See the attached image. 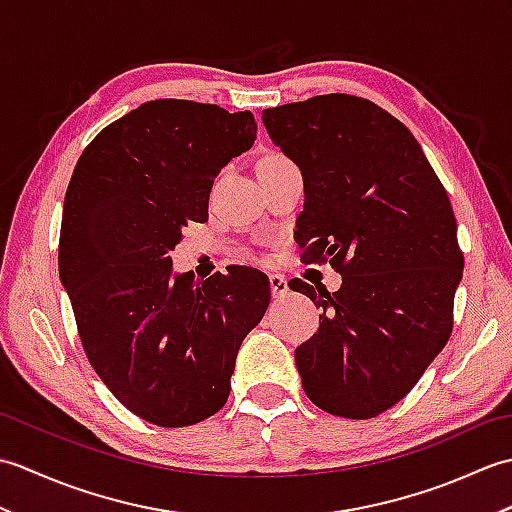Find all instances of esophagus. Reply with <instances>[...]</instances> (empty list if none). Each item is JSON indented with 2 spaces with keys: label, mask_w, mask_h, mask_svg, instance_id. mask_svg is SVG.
<instances>
[{
  "label": "esophagus",
  "mask_w": 512,
  "mask_h": 512,
  "mask_svg": "<svg viewBox=\"0 0 512 512\" xmlns=\"http://www.w3.org/2000/svg\"><path fill=\"white\" fill-rule=\"evenodd\" d=\"M270 292H273V297H275V299L286 297L288 292H290V286H288L286 277H281V275H270Z\"/></svg>",
  "instance_id": "34e87169"
}]
</instances>
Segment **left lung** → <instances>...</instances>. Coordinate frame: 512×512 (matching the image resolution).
<instances>
[{"label":"left lung","instance_id":"left-lung-1","mask_svg":"<svg viewBox=\"0 0 512 512\" xmlns=\"http://www.w3.org/2000/svg\"><path fill=\"white\" fill-rule=\"evenodd\" d=\"M262 121L303 176L301 259L343 275L336 292L292 284L323 310L295 350L301 385L332 416L374 418L449 341L464 257L447 191L409 129L361 96H312Z\"/></svg>","mask_w":512,"mask_h":512}]
</instances>
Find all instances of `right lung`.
<instances>
[{"label":"right lung","mask_w":512,"mask_h":512,"mask_svg":"<svg viewBox=\"0 0 512 512\" xmlns=\"http://www.w3.org/2000/svg\"><path fill=\"white\" fill-rule=\"evenodd\" d=\"M250 112L149 101L85 147L65 191L59 277L94 372L138 418L189 427L224 407L268 277L235 268L202 284L173 273L189 222L209 217L213 180L253 147Z\"/></svg>","instance_id":"right-lung-1"}]
</instances>
